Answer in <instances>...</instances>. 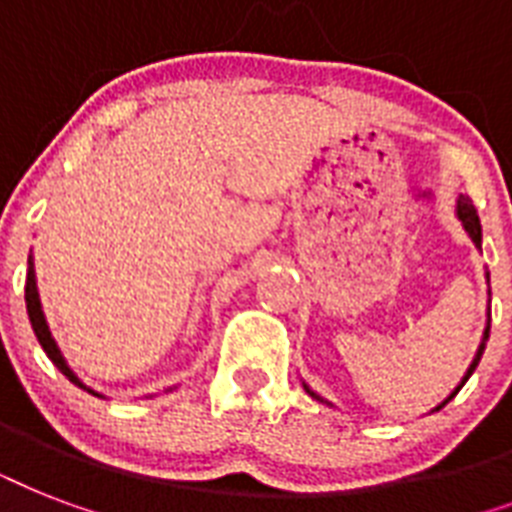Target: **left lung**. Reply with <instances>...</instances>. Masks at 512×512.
<instances>
[{
  "instance_id": "left-lung-1",
  "label": "left lung",
  "mask_w": 512,
  "mask_h": 512,
  "mask_svg": "<svg viewBox=\"0 0 512 512\" xmlns=\"http://www.w3.org/2000/svg\"><path fill=\"white\" fill-rule=\"evenodd\" d=\"M457 217H460V220H462V228H465V231H468V236H470V239H473V244H476V247L481 249V220H478L476 207H473V201H470L468 196H460V199H457ZM486 340H489V324H486V329H484V340H481V345H478V353H476V358H473V364L468 366V372H465V377H462V382H460V385H457V388H454V393H452V396H449V398H446L444 404H449V401H452V398L457 396V393H460L462 385H465V382H468L470 374L476 372L478 361H481V356H484ZM305 390H308V393H311L313 398H319V396H316V393H313L311 388H308V385H305ZM319 401H321V398H319ZM444 404H441V406H444ZM441 406H436V412H438V409H441Z\"/></svg>"
}]
</instances>
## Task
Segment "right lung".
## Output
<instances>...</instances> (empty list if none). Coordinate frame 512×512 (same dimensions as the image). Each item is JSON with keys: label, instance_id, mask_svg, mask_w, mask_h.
Here are the masks:
<instances>
[{"label": "right lung", "instance_id": "obj_1", "mask_svg": "<svg viewBox=\"0 0 512 512\" xmlns=\"http://www.w3.org/2000/svg\"><path fill=\"white\" fill-rule=\"evenodd\" d=\"M26 311H28V321H31V327H34V335L36 340H39V345L44 348V353L50 356V361L55 366H58L60 372L66 374L68 380L74 382V385H79V388L90 390L87 385H82L79 382V377H76L71 369H68L66 358H63V353H60L58 342L52 340L50 335V327H47V319H44L42 313V303H39V292H36V273H34V263H31V257H28V273H26ZM90 393H95V390H90ZM98 396V393H95Z\"/></svg>", "mask_w": 512, "mask_h": 512}]
</instances>
